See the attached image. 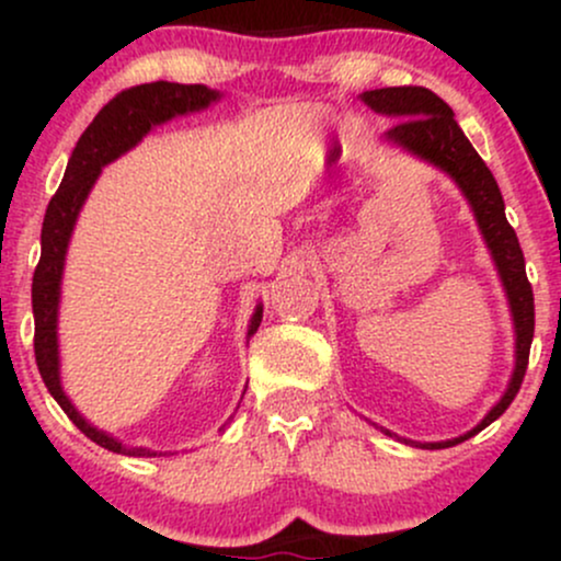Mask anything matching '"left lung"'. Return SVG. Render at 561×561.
Returning a JSON list of instances; mask_svg holds the SVG:
<instances>
[{
    "label": "left lung",
    "mask_w": 561,
    "mask_h": 561,
    "mask_svg": "<svg viewBox=\"0 0 561 561\" xmlns=\"http://www.w3.org/2000/svg\"><path fill=\"white\" fill-rule=\"evenodd\" d=\"M364 102L371 111L401 118L398 124L388 128L385 137L405 147V150H411L414 156L440 165L461 186L469 205H472L474 216H478V224L482 234H485L488 248H491L501 279H504L508 306H512L514 313V327H517V369H514L508 390L493 405L491 414L469 435L456 437V440L448 443H427L430 448H448L467 440V437L478 435L480 430H485L488 424L499 420L508 405H512L514 398H517L519 388H523L527 358H530L533 330H536V302H533V287L525 274V255L512 224L506 221L504 197H501V190L495 184L491 169L478 156V150L469 145L465 131L456 124L454 111H450L440 96L424 87H388L364 92Z\"/></svg>",
    "instance_id": "1"
}]
</instances>
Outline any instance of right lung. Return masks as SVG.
<instances>
[{
  "instance_id": "obj_1",
  "label": "right lung",
  "mask_w": 561,
  "mask_h": 561,
  "mask_svg": "<svg viewBox=\"0 0 561 561\" xmlns=\"http://www.w3.org/2000/svg\"><path fill=\"white\" fill-rule=\"evenodd\" d=\"M214 89L203 83H171V81H152L139 83V87L124 89L115 94L100 113L94 115L92 124L81 134L73 156L68 160L66 176L57 186L55 197L49 199L47 214L42 224V259L36 263L34 287H31V300H34V353L38 375H42L47 390L66 411L68 420L81 430L83 435L92 437L96 446L113 450V454L128 456H158L156 450L147 448H124L111 435L100 433L89 424L79 411L70 405L66 392L60 388V375H57V300H60V276L62 261H66V248L73 231L76 216L92 190L94 179L100 176V169L111 163L134 147L156 124L173 118L179 113L199 111L208 107L216 100ZM263 311L253 313L250 332L259 330Z\"/></svg>"
}]
</instances>
